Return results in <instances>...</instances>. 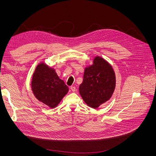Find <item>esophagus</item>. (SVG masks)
I'll use <instances>...</instances> for the list:
<instances>
[{
	"label": "esophagus",
	"mask_w": 156,
	"mask_h": 156,
	"mask_svg": "<svg viewBox=\"0 0 156 156\" xmlns=\"http://www.w3.org/2000/svg\"><path fill=\"white\" fill-rule=\"evenodd\" d=\"M71 90H72V92H75L76 90V87H71Z\"/></svg>",
	"instance_id": "obj_1"
}]
</instances>
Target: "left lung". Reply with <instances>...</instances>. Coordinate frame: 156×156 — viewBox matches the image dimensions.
<instances>
[{
  "mask_svg": "<svg viewBox=\"0 0 156 156\" xmlns=\"http://www.w3.org/2000/svg\"><path fill=\"white\" fill-rule=\"evenodd\" d=\"M115 87L116 76L112 66L102 57H95L93 64L85 68L83 82L79 87L84 102L97 109L111 99Z\"/></svg>",
  "mask_w": 156,
  "mask_h": 156,
  "instance_id": "left-lung-1",
  "label": "left lung"
}]
</instances>
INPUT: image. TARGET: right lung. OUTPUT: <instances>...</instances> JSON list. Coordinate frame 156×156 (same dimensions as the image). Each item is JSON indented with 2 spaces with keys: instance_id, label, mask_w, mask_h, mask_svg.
<instances>
[{
  "instance_id": "add662e5",
  "label": "right lung",
  "mask_w": 156,
  "mask_h": 156,
  "mask_svg": "<svg viewBox=\"0 0 156 156\" xmlns=\"http://www.w3.org/2000/svg\"><path fill=\"white\" fill-rule=\"evenodd\" d=\"M33 94L37 99L51 108L57 107L69 88L55 69L44 62L37 65L31 80Z\"/></svg>"
}]
</instances>
